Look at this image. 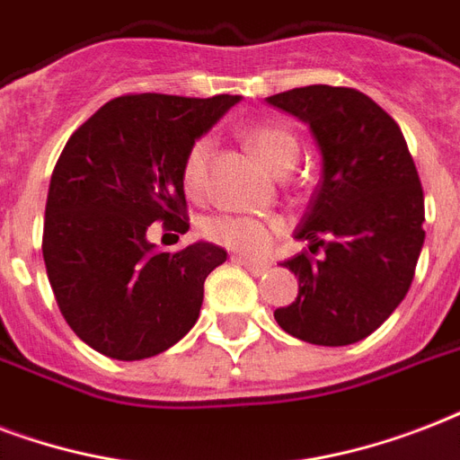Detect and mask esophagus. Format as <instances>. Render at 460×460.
Masks as SVG:
<instances>
[{
    "instance_id": "1",
    "label": "esophagus",
    "mask_w": 460,
    "mask_h": 460,
    "mask_svg": "<svg viewBox=\"0 0 460 460\" xmlns=\"http://www.w3.org/2000/svg\"><path fill=\"white\" fill-rule=\"evenodd\" d=\"M233 263H237V266H244V269L252 273V276H261L263 270L269 269V263H261V261H252V259H242V256H233L230 259Z\"/></svg>"
}]
</instances>
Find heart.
Masks as SVG:
<instances>
[{
    "label": "heart",
    "mask_w": 460,
    "mask_h": 460,
    "mask_svg": "<svg viewBox=\"0 0 460 460\" xmlns=\"http://www.w3.org/2000/svg\"><path fill=\"white\" fill-rule=\"evenodd\" d=\"M249 146L256 155L273 170L286 174L297 160V138L293 131L276 124H256L247 131ZM213 155V138L199 137L190 146V151L181 160V181L190 194H201L208 180V165ZM280 233V220L261 218V216H244V213H216L201 223V234L213 244L237 252L244 256H259L273 244Z\"/></svg>",
    "instance_id": "obj_1"
}]
</instances>
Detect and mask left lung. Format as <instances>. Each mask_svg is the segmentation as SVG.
Wrapping results in <instances>:
<instances>
[{
	"label": "left lung",
	"instance_id": "1",
	"mask_svg": "<svg viewBox=\"0 0 460 460\" xmlns=\"http://www.w3.org/2000/svg\"><path fill=\"white\" fill-rule=\"evenodd\" d=\"M266 101L309 124L323 163L295 234L324 256L302 252L283 261L300 293L273 316L307 343H358L401 305L425 242V197L403 131L345 85H305Z\"/></svg>",
	"mask_w": 460,
	"mask_h": 460
}]
</instances>
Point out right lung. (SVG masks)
Masks as SVG:
<instances>
[{"label": "right lung", "mask_w": 460, "mask_h": 460, "mask_svg": "<svg viewBox=\"0 0 460 460\" xmlns=\"http://www.w3.org/2000/svg\"><path fill=\"white\" fill-rule=\"evenodd\" d=\"M240 95L129 93L64 146L49 180L42 259L57 307L84 343L115 359L167 350L197 323L204 280L226 249L155 252L151 223L190 230L181 160Z\"/></svg>", "instance_id": "1"}]
</instances>
